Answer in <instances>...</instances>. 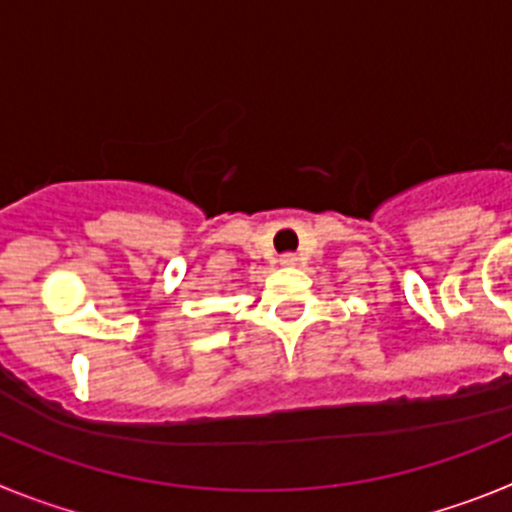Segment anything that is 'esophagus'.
I'll return each mask as SVG.
<instances>
[{
  "label": "esophagus",
  "mask_w": 512,
  "mask_h": 512,
  "mask_svg": "<svg viewBox=\"0 0 512 512\" xmlns=\"http://www.w3.org/2000/svg\"><path fill=\"white\" fill-rule=\"evenodd\" d=\"M279 264H282V266H295L297 264V256H295V253H282V256H279Z\"/></svg>",
  "instance_id": "1"
}]
</instances>
